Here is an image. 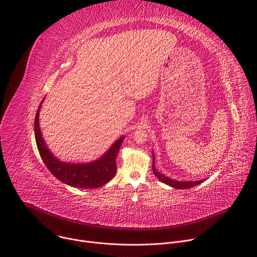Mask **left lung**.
<instances>
[{
  "label": "left lung",
  "mask_w": 257,
  "mask_h": 257,
  "mask_svg": "<svg viewBox=\"0 0 257 257\" xmlns=\"http://www.w3.org/2000/svg\"><path fill=\"white\" fill-rule=\"evenodd\" d=\"M153 170H154V173L156 175V177L162 181L163 183H166V184L170 185L171 187L173 188H176V189H187V188H191V187H194L198 184H200V183H202L204 180H200V181H192V182H183V181H176V180H173V179H170L168 177H165L163 174H161L160 172H158L155 168V156L153 155Z\"/></svg>",
  "instance_id": "left-lung-1"
}]
</instances>
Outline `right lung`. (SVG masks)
<instances>
[{
    "mask_svg": "<svg viewBox=\"0 0 257 257\" xmlns=\"http://www.w3.org/2000/svg\"><path fill=\"white\" fill-rule=\"evenodd\" d=\"M41 105L42 102L34 120L35 141L40 155L49 171L65 184L77 188H97L112 180L117 171L116 158L124 140V136L117 140L108 152L95 162L81 165L63 163L51 154L43 139L39 123Z\"/></svg>",
    "mask_w": 257,
    "mask_h": 257,
    "instance_id": "1",
    "label": "right lung"
}]
</instances>
